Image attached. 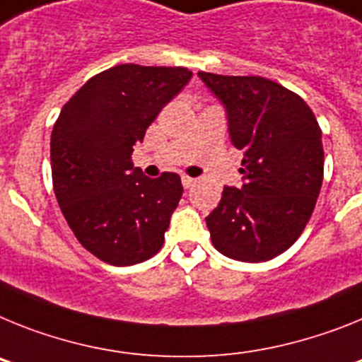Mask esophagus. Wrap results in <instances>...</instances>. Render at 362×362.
<instances>
[{
	"instance_id": "obj_1",
	"label": "esophagus",
	"mask_w": 362,
	"mask_h": 362,
	"mask_svg": "<svg viewBox=\"0 0 362 362\" xmlns=\"http://www.w3.org/2000/svg\"><path fill=\"white\" fill-rule=\"evenodd\" d=\"M194 184V178H191V177H182V185H184L185 189H189L191 185Z\"/></svg>"
}]
</instances>
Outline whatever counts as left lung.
I'll use <instances>...</instances> for the list:
<instances>
[{
  "label": "left lung",
  "mask_w": 362,
  "mask_h": 362,
  "mask_svg": "<svg viewBox=\"0 0 362 362\" xmlns=\"http://www.w3.org/2000/svg\"><path fill=\"white\" fill-rule=\"evenodd\" d=\"M199 78L224 105L231 144L244 153L240 189L224 185L206 216L213 246L264 262L300 237L322 185L325 151L315 115L298 94L260 76Z\"/></svg>",
  "instance_id": "1"
}]
</instances>
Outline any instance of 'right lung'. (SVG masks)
<instances>
[{"mask_svg":"<svg viewBox=\"0 0 362 362\" xmlns=\"http://www.w3.org/2000/svg\"><path fill=\"white\" fill-rule=\"evenodd\" d=\"M185 67L125 64L90 78L50 134L52 185L80 244L112 266L156 255L184 193L177 173L146 177L133 146L191 80Z\"/></svg>","mask_w":362,"mask_h":362,"instance_id":"add662e5","label":"right lung"}]
</instances>
